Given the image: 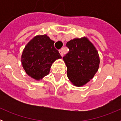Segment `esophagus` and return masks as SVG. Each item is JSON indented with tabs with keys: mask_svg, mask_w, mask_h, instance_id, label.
<instances>
[{
	"mask_svg": "<svg viewBox=\"0 0 121 121\" xmlns=\"http://www.w3.org/2000/svg\"><path fill=\"white\" fill-rule=\"evenodd\" d=\"M59 53H60V54L61 55V56H62L63 54H64V52H63V48H62L61 50H59Z\"/></svg>",
	"mask_w": 121,
	"mask_h": 121,
	"instance_id": "34e87169",
	"label": "esophagus"
}]
</instances>
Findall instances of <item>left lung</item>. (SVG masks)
Here are the masks:
<instances>
[{"mask_svg":"<svg viewBox=\"0 0 121 121\" xmlns=\"http://www.w3.org/2000/svg\"><path fill=\"white\" fill-rule=\"evenodd\" d=\"M69 52L64 57L67 77L76 86L85 85L93 78L99 67L98 51L86 37L74 38L66 44Z\"/></svg>","mask_w":121,"mask_h":121,"instance_id":"1","label":"left lung"}]
</instances>
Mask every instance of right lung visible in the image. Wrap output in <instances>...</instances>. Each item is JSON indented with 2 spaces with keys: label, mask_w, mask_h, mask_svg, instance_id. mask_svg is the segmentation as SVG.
<instances>
[{
  "label": "right lung",
  "mask_w": 121,
  "mask_h": 121,
  "mask_svg": "<svg viewBox=\"0 0 121 121\" xmlns=\"http://www.w3.org/2000/svg\"><path fill=\"white\" fill-rule=\"evenodd\" d=\"M54 43L47 35H37L25 45L21 62L29 76L36 81L42 80L49 74L52 64L62 58Z\"/></svg>",
  "instance_id": "obj_1"
}]
</instances>
